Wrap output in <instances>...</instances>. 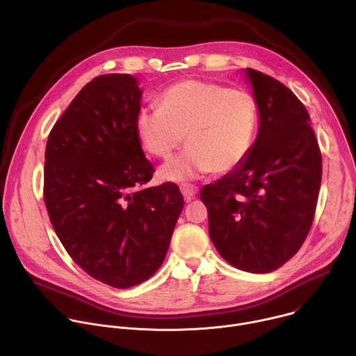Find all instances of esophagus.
<instances>
[{
  "mask_svg": "<svg viewBox=\"0 0 356 356\" xmlns=\"http://www.w3.org/2000/svg\"><path fill=\"white\" fill-rule=\"evenodd\" d=\"M180 191H181L184 200L188 202L197 194V187L193 186V184H181Z\"/></svg>",
  "mask_w": 356,
  "mask_h": 356,
  "instance_id": "esophagus-1",
  "label": "esophagus"
}]
</instances>
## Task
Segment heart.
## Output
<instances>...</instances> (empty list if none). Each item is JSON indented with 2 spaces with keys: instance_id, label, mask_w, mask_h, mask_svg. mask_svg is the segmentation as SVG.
I'll use <instances>...</instances> for the list:
<instances>
[{
  "instance_id": "heart-1",
  "label": "heart",
  "mask_w": 356,
  "mask_h": 356,
  "mask_svg": "<svg viewBox=\"0 0 356 356\" xmlns=\"http://www.w3.org/2000/svg\"><path fill=\"white\" fill-rule=\"evenodd\" d=\"M258 104L250 92L204 80H181L158 97V108H142L135 121L142 146L168 159L181 145L187 149L161 168V177L183 181L238 168L255 140Z\"/></svg>"
}]
</instances>
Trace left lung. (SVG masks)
Here are the masks:
<instances>
[{
  "label": "left lung",
  "instance_id": "1",
  "mask_svg": "<svg viewBox=\"0 0 356 356\" xmlns=\"http://www.w3.org/2000/svg\"><path fill=\"white\" fill-rule=\"evenodd\" d=\"M257 99L259 129L245 161L201 188L210 238L232 266L269 273L306 239L321 186V152L310 115L284 84L243 70Z\"/></svg>",
  "mask_w": 356,
  "mask_h": 356
}]
</instances>
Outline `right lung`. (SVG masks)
I'll return each instance as SVG.
<instances>
[{"mask_svg": "<svg viewBox=\"0 0 356 356\" xmlns=\"http://www.w3.org/2000/svg\"><path fill=\"white\" fill-rule=\"evenodd\" d=\"M140 98L131 74L92 79L44 152V204L56 235L84 272L117 289L162 266L184 206L173 183L143 187L155 169L136 136Z\"/></svg>", "mask_w": 356, "mask_h": 356, "instance_id": "right-lung-1", "label": "right lung"}]
</instances>
